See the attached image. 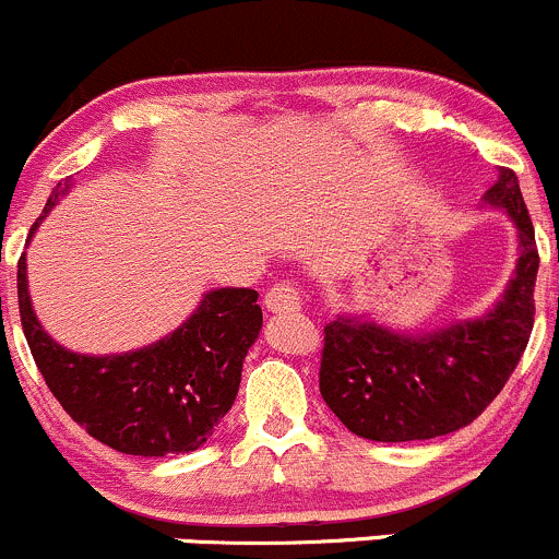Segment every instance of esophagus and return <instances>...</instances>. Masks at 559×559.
<instances>
[{
	"mask_svg": "<svg viewBox=\"0 0 559 559\" xmlns=\"http://www.w3.org/2000/svg\"><path fill=\"white\" fill-rule=\"evenodd\" d=\"M263 304H266L269 312L274 314H287V312H298L301 309V293L293 282H277L266 290L263 296Z\"/></svg>",
	"mask_w": 559,
	"mask_h": 559,
	"instance_id": "obj_1",
	"label": "esophagus"
}]
</instances>
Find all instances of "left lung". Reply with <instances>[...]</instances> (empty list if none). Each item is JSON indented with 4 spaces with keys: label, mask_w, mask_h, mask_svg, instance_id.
I'll return each instance as SVG.
<instances>
[{
    "label": "left lung",
    "mask_w": 559,
    "mask_h": 559,
    "mask_svg": "<svg viewBox=\"0 0 559 559\" xmlns=\"http://www.w3.org/2000/svg\"><path fill=\"white\" fill-rule=\"evenodd\" d=\"M485 199L503 206L520 231L516 274L487 318L419 338L355 318L322 331L320 395L355 436L425 441L454 433L492 404L520 364L536 318V231L511 169H500Z\"/></svg>",
    "instance_id": "8db88e82"
}]
</instances>
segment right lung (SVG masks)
Returning <instances> with one entry per match:
<instances>
[{
  "mask_svg": "<svg viewBox=\"0 0 559 559\" xmlns=\"http://www.w3.org/2000/svg\"><path fill=\"white\" fill-rule=\"evenodd\" d=\"M19 309L34 364L69 417L102 444L142 457L193 452L210 439L234 406L241 364L263 325L255 290L223 287L206 293L186 325L151 347L107 358L69 353L34 318L23 255Z\"/></svg>",
  "mask_w": 559,
  "mask_h": 559,
  "instance_id": "add662e5",
  "label": "right lung"
}]
</instances>
